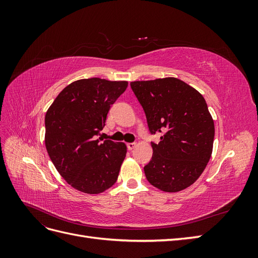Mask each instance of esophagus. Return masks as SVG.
I'll return each mask as SVG.
<instances>
[{
  "label": "esophagus",
  "instance_id": "esophagus-1",
  "mask_svg": "<svg viewBox=\"0 0 258 258\" xmlns=\"http://www.w3.org/2000/svg\"><path fill=\"white\" fill-rule=\"evenodd\" d=\"M135 146H136V143L135 142H132V143H127V148L129 151H131V150H134L135 148Z\"/></svg>",
  "mask_w": 258,
  "mask_h": 258
}]
</instances>
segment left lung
Here are the masks:
<instances>
[{"mask_svg":"<svg viewBox=\"0 0 258 258\" xmlns=\"http://www.w3.org/2000/svg\"><path fill=\"white\" fill-rule=\"evenodd\" d=\"M142 105L148 130L160 134L152 142L153 157L144 167L147 181L175 192L194 184L211 158L214 121L205 98L174 77L130 83Z\"/></svg>","mask_w":258,"mask_h":258,"instance_id":"obj_1","label":"left lung"}]
</instances>
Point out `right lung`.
<instances>
[{
  "label": "right lung",
  "mask_w": 258,
  "mask_h": 258,
  "mask_svg": "<svg viewBox=\"0 0 258 258\" xmlns=\"http://www.w3.org/2000/svg\"><path fill=\"white\" fill-rule=\"evenodd\" d=\"M127 86L98 77L73 82L46 113V150L60 175L77 190L100 194L117 181L127 147L97 137Z\"/></svg>",
  "instance_id": "1"
}]
</instances>
